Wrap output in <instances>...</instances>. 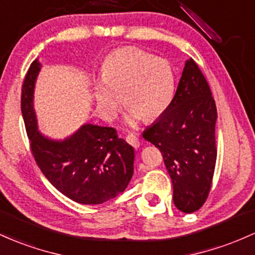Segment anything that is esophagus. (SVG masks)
<instances>
[{
    "label": "esophagus",
    "instance_id": "34e87169",
    "mask_svg": "<svg viewBox=\"0 0 255 255\" xmlns=\"http://www.w3.org/2000/svg\"><path fill=\"white\" fill-rule=\"evenodd\" d=\"M126 140H127L128 144H130L133 147H135V149H138L139 145H140V141H139V139L136 138L134 134H128V135L126 136Z\"/></svg>",
    "mask_w": 255,
    "mask_h": 255
}]
</instances>
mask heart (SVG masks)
<instances>
[{
  "label": "heart",
  "mask_w": 255,
  "mask_h": 255,
  "mask_svg": "<svg viewBox=\"0 0 255 255\" xmlns=\"http://www.w3.org/2000/svg\"><path fill=\"white\" fill-rule=\"evenodd\" d=\"M102 80L94 87V96L100 114L108 120L116 116L120 97L132 119H157L172 104L177 91L172 61L136 47L110 53L103 61Z\"/></svg>",
  "instance_id": "1"
}]
</instances>
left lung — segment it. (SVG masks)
<instances>
[{
	"instance_id": "1",
	"label": "left lung",
	"mask_w": 255,
	"mask_h": 255,
	"mask_svg": "<svg viewBox=\"0 0 255 255\" xmlns=\"http://www.w3.org/2000/svg\"><path fill=\"white\" fill-rule=\"evenodd\" d=\"M217 106L206 77L186 61L174 99L142 138L163 156L173 184V201L184 213L198 211L208 198L217 161Z\"/></svg>"
}]
</instances>
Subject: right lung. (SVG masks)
<instances>
[{
	"mask_svg": "<svg viewBox=\"0 0 255 255\" xmlns=\"http://www.w3.org/2000/svg\"><path fill=\"white\" fill-rule=\"evenodd\" d=\"M40 71L32 61L21 86V114L32 156L55 189L83 205H100L125 191L133 175L134 149L113 127L85 125L64 141L37 132L32 108L33 86Z\"/></svg>",
	"mask_w": 255,
	"mask_h": 255,
	"instance_id": "1",
	"label": "right lung"
}]
</instances>
